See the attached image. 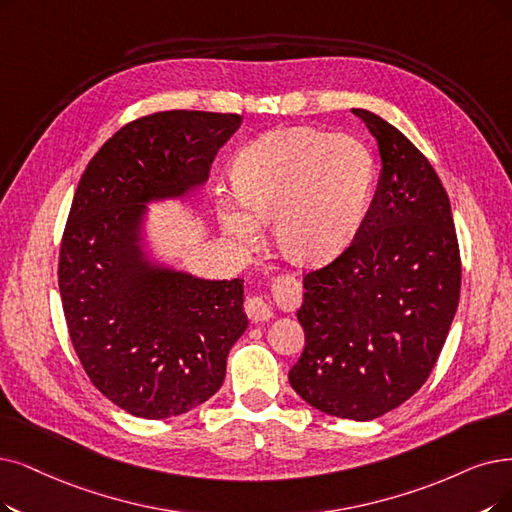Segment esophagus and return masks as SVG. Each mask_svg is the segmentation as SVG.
Instances as JSON below:
<instances>
[{
  "label": "esophagus",
  "instance_id": "obj_1",
  "mask_svg": "<svg viewBox=\"0 0 512 512\" xmlns=\"http://www.w3.org/2000/svg\"><path fill=\"white\" fill-rule=\"evenodd\" d=\"M243 309H245V315H248L256 323L267 321V319L273 317L269 302L264 300L262 296H248V300H245V304H243Z\"/></svg>",
  "mask_w": 512,
  "mask_h": 512
}]
</instances>
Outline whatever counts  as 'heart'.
<instances>
[{"label": "heart", "instance_id": "obj_1", "mask_svg": "<svg viewBox=\"0 0 512 512\" xmlns=\"http://www.w3.org/2000/svg\"><path fill=\"white\" fill-rule=\"evenodd\" d=\"M239 195H220L224 233L243 248L275 222L285 258L323 264L355 237L374 182V159L363 142L315 128H279L245 145L235 159Z\"/></svg>", "mask_w": 512, "mask_h": 512}]
</instances>
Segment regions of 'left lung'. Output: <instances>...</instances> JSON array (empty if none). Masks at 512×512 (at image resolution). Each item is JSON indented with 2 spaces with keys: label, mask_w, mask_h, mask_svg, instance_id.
<instances>
[{
  "label": "left lung",
  "mask_w": 512,
  "mask_h": 512,
  "mask_svg": "<svg viewBox=\"0 0 512 512\" xmlns=\"http://www.w3.org/2000/svg\"><path fill=\"white\" fill-rule=\"evenodd\" d=\"M353 113L378 142V191L349 248L304 275V351L288 378L315 410L365 422L431 376L458 309L462 262L431 161L376 113Z\"/></svg>",
  "instance_id": "8db88e82"
}]
</instances>
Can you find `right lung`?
Segmentation results:
<instances>
[{"instance_id":"right-lung-1","label":"right lung","mask_w":512,"mask_h":512,"mask_svg":"<svg viewBox=\"0 0 512 512\" xmlns=\"http://www.w3.org/2000/svg\"><path fill=\"white\" fill-rule=\"evenodd\" d=\"M239 124L237 113L182 109L138 117L81 174L60 241V300L84 372L132 416L163 420L208 401L248 327L243 279L155 267L140 245L147 203L201 187Z\"/></svg>"}]
</instances>
